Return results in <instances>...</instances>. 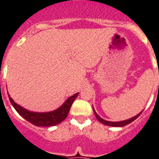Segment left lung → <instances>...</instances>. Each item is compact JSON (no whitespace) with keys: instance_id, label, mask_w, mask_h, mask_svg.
Segmentation results:
<instances>
[{"instance_id":"8db88e82","label":"left lung","mask_w":159,"mask_h":159,"mask_svg":"<svg viewBox=\"0 0 159 159\" xmlns=\"http://www.w3.org/2000/svg\"><path fill=\"white\" fill-rule=\"evenodd\" d=\"M93 111H94V114H95V116H96V117H97V119L100 121V122H101V123H102L103 125H105L112 126V127H122V126L127 125L128 124H130L131 122H133L134 120H136V119L138 118L139 116H140V114L142 113V112H140V113L138 114V115L134 116V117H132V118L129 119V120H126L119 121V122H112V121L105 120H103L102 118H101V117H100V116L97 115V112L95 111L94 108H93Z\"/></svg>"}]
</instances>
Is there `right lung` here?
<instances>
[{"label": "right lung", "mask_w": 159, "mask_h": 159, "mask_svg": "<svg viewBox=\"0 0 159 159\" xmlns=\"http://www.w3.org/2000/svg\"><path fill=\"white\" fill-rule=\"evenodd\" d=\"M9 96V94H8ZM78 96V93L70 97L67 101L60 106L59 108L50 112H32V111H27L26 109L21 107L18 104H16L14 102L12 98L9 96V99L11 105L16 109V111L20 115L26 120L30 122L36 126H43V127H48V126H54L58 125L62 121H63L67 117V114L69 112L71 106L76 99V97Z\"/></svg>", "instance_id": "obj_1"}]
</instances>
